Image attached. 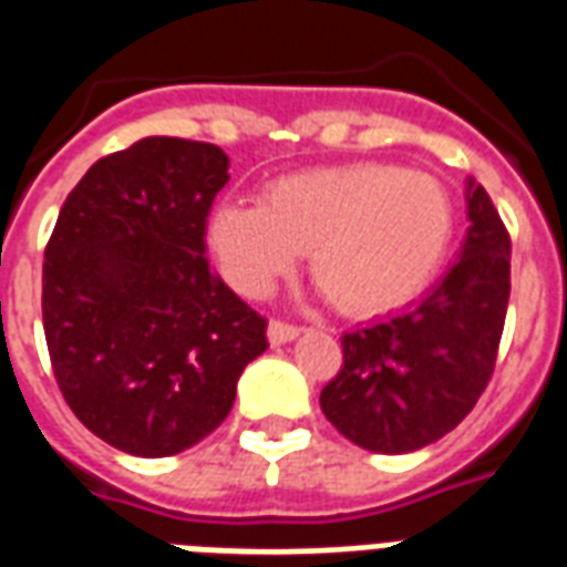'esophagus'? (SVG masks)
<instances>
[{
	"label": "esophagus",
	"instance_id": "obj_1",
	"mask_svg": "<svg viewBox=\"0 0 567 567\" xmlns=\"http://www.w3.org/2000/svg\"><path fill=\"white\" fill-rule=\"evenodd\" d=\"M300 336V327H293V323H285V321H270L267 327V339L270 344H288Z\"/></svg>",
	"mask_w": 567,
	"mask_h": 567
}]
</instances>
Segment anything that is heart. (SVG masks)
Returning a JSON list of instances; mask_svg holds the SVG:
<instances>
[{
    "mask_svg": "<svg viewBox=\"0 0 567 567\" xmlns=\"http://www.w3.org/2000/svg\"><path fill=\"white\" fill-rule=\"evenodd\" d=\"M446 187L395 163H348L274 181L261 205L226 202L210 249L244 293L261 297L309 252L315 285L353 318L413 300L452 240Z\"/></svg>",
    "mask_w": 567,
    "mask_h": 567,
    "instance_id": "heart-1",
    "label": "heart"
}]
</instances>
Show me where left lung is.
Here are the masks:
<instances>
[{
    "mask_svg": "<svg viewBox=\"0 0 567 567\" xmlns=\"http://www.w3.org/2000/svg\"><path fill=\"white\" fill-rule=\"evenodd\" d=\"M457 261L404 312L341 336L344 365L321 389L339 434L378 455L437 443L475 408L494 374L512 291V240L482 184L466 178Z\"/></svg>",
    "mask_w": 567,
    "mask_h": 567,
    "instance_id": "obj_1",
    "label": "left lung"
}]
</instances>
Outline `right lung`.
<instances>
[{
  "mask_svg": "<svg viewBox=\"0 0 567 567\" xmlns=\"http://www.w3.org/2000/svg\"><path fill=\"white\" fill-rule=\"evenodd\" d=\"M226 151L145 136L97 159L43 252V336L73 416L118 452L168 457L223 425L267 321L205 258Z\"/></svg>",
  "mask_w": 567,
  "mask_h": 567,
  "instance_id": "add662e5",
  "label": "right lung"
}]
</instances>
